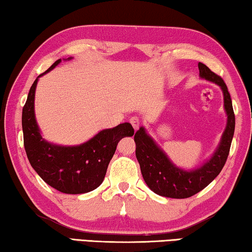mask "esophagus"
Returning a JSON list of instances; mask_svg holds the SVG:
<instances>
[{
    "label": "esophagus",
    "mask_w": 252,
    "mask_h": 252,
    "mask_svg": "<svg viewBox=\"0 0 252 252\" xmlns=\"http://www.w3.org/2000/svg\"><path fill=\"white\" fill-rule=\"evenodd\" d=\"M130 123H131V126H133V129L137 131L138 129H139V126H140V120H139V118H137V117H132V118H130Z\"/></svg>",
    "instance_id": "esophagus-1"
}]
</instances>
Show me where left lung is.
<instances>
[{
    "mask_svg": "<svg viewBox=\"0 0 252 252\" xmlns=\"http://www.w3.org/2000/svg\"><path fill=\"white\" fill-rule=\"evenodd\" d=\"M199 78L218 85L223 93L226 126L221 140L212 156L197 168L187 170L175 165L162 148L140 126L134 134L135 156L140 165L142 177L154 193L163 197L187 198L195 195L209 185L221 173L229 156L232 142L235 118L232 101L223 79L214 74L204 63H198Z\"/></svg>",
    "mask_w": 252,
    "mask_h": 252,
    "instance_id": "1",
    "label": "left lung"
}]
</instances>
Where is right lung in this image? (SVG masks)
<instances>
[{"label": "right lung", "mask_w": 252, "mask_h": 252, "mask_svg": "<svg viewBox=\"0 0 252 252\" xmlns=\"http://www.w3.org/2000/svg\"><path fill=\"white\" fill-rule=\"evenodd\" d=\"M70 59L73 58L63 61ZM61 63L62 59L56 61L31 86L22 110L23 142L31 166L48 185L65 194H84L103 183L119 141L132 137L134 130L130 123L125 122L112 129L101 130L77 146L57 145L42 138L34 114L35 89L39 78Z\"/></svg>", "instance_id": "obj_1"}]
</instances>
